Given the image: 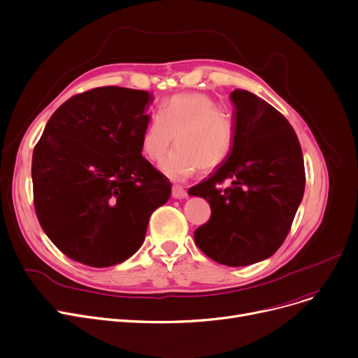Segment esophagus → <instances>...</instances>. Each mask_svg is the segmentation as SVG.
Instances as JSON below:
<instances>
[{
    "instance_id": "1",
    "label": "esophagus",
    "mask_w": 358,
    "mask_h": 358,
    "mask_svg": "<svg viewBox=\"0 0 358 358\" xmlns=\"http://www.w3.org/2000/svg\"><path fill=\"white\" fill-rule=\"evenodd\" d=\"M172 196H173L175 199H185V198H187V192L185 191V189H183L182 186L173 185V186H172Z\"/></svg>"
}]
</instances>
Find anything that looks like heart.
Wrapping results in <instances>:
<instances>
[{
    "mask_svg": "<svg viewBox=\"0 0 358 358\" xmlns=\"http://www.w3.org/2000/svg\"><path fill=\"white\" fill-rule=\"evenodd\" d=\"M175 137L178 149L160 164V171L167 178L183 180L201 169L208 173L224 164L233 152L236 129L211 96L185 92L172 96L153 115L143 133V153L159 162L171 150Z\"/></svg>",
    "mask_w": 358,
    "mask_h": 358,
    "instance_id": "1",
    "label": "heart"
}]
</instances>
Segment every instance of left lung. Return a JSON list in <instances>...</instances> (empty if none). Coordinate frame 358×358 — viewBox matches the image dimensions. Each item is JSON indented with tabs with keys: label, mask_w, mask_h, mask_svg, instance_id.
<instances>
[{
	"label": "left lung",
	"mask_w": 358,
	"mask_h": 358,
	"mask_svg": "<svg viewBox=\"0 0 358 358\" xmlns=\"http://www.w3.org/2000/svg\"><path fill=\"white\" fill-rule=\"evenodd\" d=\"M233 152L208 179L189 189L211 206V218L195 231L203 253L225 266H248L283 244L305 192L299 140L270 103L234 90ZM224 181L231 185L220 187Z\"/></svg>",
	"instance_id": "1"
}]
</instances>
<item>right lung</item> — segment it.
<instances>
[{"label": "right lung", "mask_w": 358, "mask_h": 358, "mask_svg": "<svg viewBox=\"0 0 358 358\" xmlns=\"http://www.w3.org/2000/svg\"><path fill=\"white\" fill-rule=\"evenodd\" d=\"M153 94L102 87L55 111L33 152L38 222L75 262L110 267L141 247L172 187L141 155Z\"/></svg>", "instance_id": "1"}]
</instances>
